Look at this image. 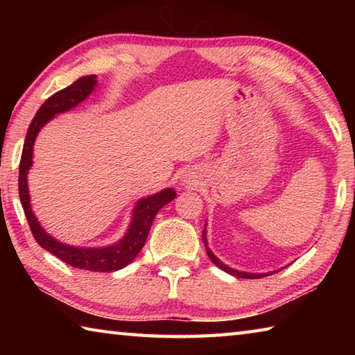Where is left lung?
<instances>
[{"label":"left lung","instance_id":"left-lung-1","mask_svg":"<svg viewBox=\"0 0 355 355\" xmlns=\"http://www.w3.org/2000/svg\"><path fill=\"white\" fill-rule=\"evenodd\" d=\"M202 239H203V245H205L209 260H211L219 269H222V271L230 274V275H235V277H239V279H261V277H266V275H271V274H275V272L280 271V269H279V271H271V272H244V271H238V269H233L230 266H227V264L222 263L219 258L213 254V250L208 248L207 224H205V228H203V232H202ZM282 269H284V268H282Z\"/></svg>","mask_w":355,"mask_h":355}]
</instances>
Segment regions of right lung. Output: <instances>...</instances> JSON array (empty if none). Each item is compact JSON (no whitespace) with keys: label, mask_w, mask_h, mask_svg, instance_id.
<instances>
[{"label":"right lung","mask_w":355,"mask_h":355,"mask_svg":"<svg viewBox=\"0 0 355 355\" xmlns=\"http://www.w3.org/2000/svg\"><path fill=\"white\" fill-rule=\"evenodd\" d=\"M98 86L97 75L83 76L76 80L69 87L51 95L50 98L44 101V105L35 112V117L29 125L25 146H23L21 159H20V173H19V194L21 207L25 209V216L28 219L29 228H31L33 236L39 243L40 248L51 252L59 260L70 264V266L84 269V271L95 272H114L119 271L130 264L139 254L144 244L147 241L150 227L153 224L155 216L167 203L172 202L177 197V192L173 188H166L156 194L142 197L136 202V205L131 211L130 225L125 232V235L117 243L110 245H101V248H78L61 243L59 239L53 238L50 233H46L44 227L40 225L39 219L35 218L31 208V196L28 189V173L33 167L34 158V142L39 131L50 122L53 117L59 114L73 110L80 103H83L95 87Z\"/></svg>","instance_id":"add662e5"}]
</instances>
